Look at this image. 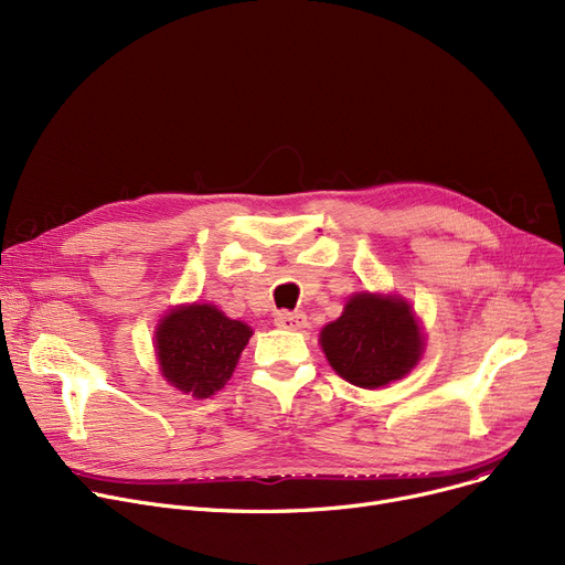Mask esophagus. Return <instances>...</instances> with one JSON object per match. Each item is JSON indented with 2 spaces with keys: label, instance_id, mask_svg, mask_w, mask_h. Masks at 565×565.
<instances>
[{
  "label": "esophagus",
  "instance_id": "esophagus-1",
  "mask_svg": "<svg viewBox=\"0 0 565 565\" xmlns=\"http://www.w3.org/2000/svg\"><path fill=\"white\" fill-rule=\"evenodd\" d=\"M275 322L284 330H302L307 328V316L302 311H277Z\"/></svg>",
  "mask_w": 565,
  "mask_h": 565
}]
</instances>
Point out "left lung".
Wrapping results in <instances>:
<instances>
[{"label": "left lung", "mask_w": 565, "mask_h": 565, "mask_svg": "<svg viewBox=\"0 0 565 565\" xmlns=\"http://www.w3.org/2000/svg\"><path fill=\"white\" fill-rule=\"evenodd\" d=\"M332 369L362 390L384 387L419 362L424 339L409 305L398 298L354 295L320 334Z\"/></svg>", "instance_id": "left-lung-1"}]
</instances>
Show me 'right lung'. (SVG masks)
<instances>
[{
  "label": "right lung",
  "instance_id": "1",
  "mask_svg": "<svg viewBox=\"0 0 565 565\" xmlns=\"http://www.w3.org/2000/svg\"><path fill=\"white\" fill-rule=\"evenodd\" d=\"M162 375L183 394L207 398L231 377L252 330L211 305L171 311L158 328Z\"/></svg>",
  "mask_w": 565,
  "mask_h": 565
}]
</instances>
